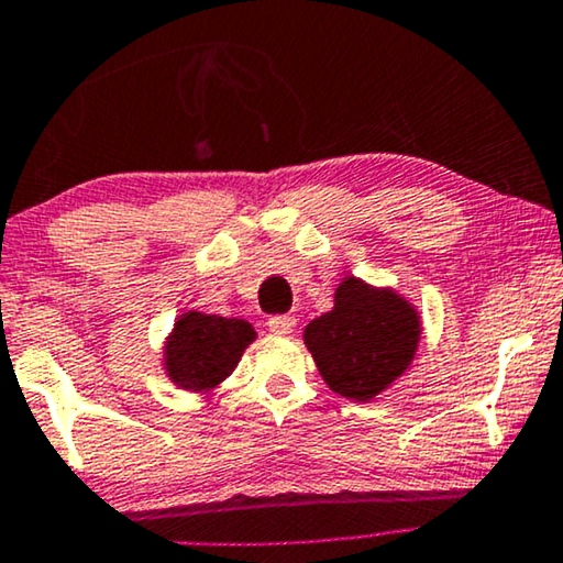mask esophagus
<instances>
[{
	"instance_id": "34e87169",
	"label": "esophagus",
	"mask_w": 563,
	"mask_h": 563,
	"mask_svg": "<svg viewBox=\"0 0 563 563\" xmlns=\"http://www.w3.org/2000/svg\"><path fill=\"white\" fill-rule=\"evenodd\" d=\"M297 328V320L291 314H274L268 317V330L274 332V335H291Z\"/></svg>"
}]
</instances>
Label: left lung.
Here are the masks:
<instances>
[{
  "instance_id": "left-lung-1",
  "label": "left lung",
  "mask_w": 563,
  "mask_h": 563,
  "mask_svg": "<svg viewBox=\"0 0 563 563\" xmlns=\"http://www.w3.org/2000/svg\"><path fill=\"white\" fill-rule=\"evenodd\" d=\"M335 305L305 328L322 380L353 401H371L401 378L417 355L421 317L409 299L390 287L345 276Z\"/></svg>"
}]
</instances>
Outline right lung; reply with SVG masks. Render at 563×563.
I'll list each match as a JSON object with an SVG mask.
<instances>
[{"label": "right lung", "mask_w": 563, "mask_h": 563, "mask_svg": "<svg viewBox=\"0 0 563 563\" xmlns=\"http://www.w3.org/2000/svg\"><path fill=\"white\" fill-rule=\"evenodd\" d=\"M254 340L256 330L246 320L187 309L165 338L162 365L175 386L190 394H210L231 376Z\"/></svg>", "instance_id": "1"}]
</instances>
